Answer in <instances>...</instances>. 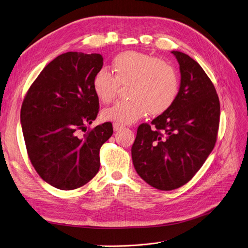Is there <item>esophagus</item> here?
<instances>
[{
    "mask_svg": "<svg viewBox=\"0 0 248 248\" xmlns=\"http://www.w3.org/2000/svg\"><path fill=\"white\" fill-rule=\"evenodd\" d=\"M123 127H124V125L120 124V123H114V124H112V128H114V131H118L120 129H122Z\"/></svg>",
    "mask_w": 248,
    "mask_h": 248,
    "instance_id": "obj_1",
    "label": "esophagus"
}]
</instances>
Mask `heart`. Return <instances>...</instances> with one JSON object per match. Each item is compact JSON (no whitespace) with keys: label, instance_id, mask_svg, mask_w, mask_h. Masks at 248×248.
Returning <instances> with one entry per match:
<instances>
[{"label":"heart","instance_id":"b5f03b06","mask_svg":"<svg viewBox=\"0 0 248 248\" xmlns=\"http://www.w3.org/2000/svg\"><path fill=\"white\" fill-rule=\"evenodd\" d=\"M114 76L100 69L93 78V90L101 102L108 103L115 98L119 84L128 86L131 99L116 102L102 111L104 121L131 124L144 117L166 111L175 101L179 81L176 70L169 63L144 52L127 50L112 61Z\"/></svg>","mask_w":248,"mask_h":248}]
</instances>
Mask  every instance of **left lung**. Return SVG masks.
<instances>
[{"mask_svg": "<svg viewBox=\"0 0 248 248\" xmlns=\"http://www.w3.org/2000/svg\"><path fill=\"white\" fill-rule=\"evenodd\" d=\"M180 66L175 101L149 124L139 126L131 148L134 169L149 185L172 190L186 184L215 146L220 106L216 90L198 62L172 50Z\"/></svg>", "mask_w": 248, "mask_h": 248, "instance_id": "left-lung-1", "label": "left lung"}]
</instances>
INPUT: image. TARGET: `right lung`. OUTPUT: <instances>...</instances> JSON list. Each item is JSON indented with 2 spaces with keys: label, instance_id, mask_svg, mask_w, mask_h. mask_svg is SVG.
I'll return each instance as SVG.
<instances>
[{
  "label": "right lung",
  "instance_id": "obj_1",
  "mask_svg": "<svg viewBox=\"0 0 248 248\" xmlns=\"http://www.w3.org/2000/svg\"><path fill=\"white\" fill-rule=\"evenodd\" d=\"M102 66L99 54L60 55L44 67L22 102L20 124L30 160L58 189L78 188L99 170V151L111 137V123L97 125L84 138L78 133L98 114L93 78Z\"/></svg>",
  "mask_w": 248,
  "mask_h": 248
}]
</instances>
